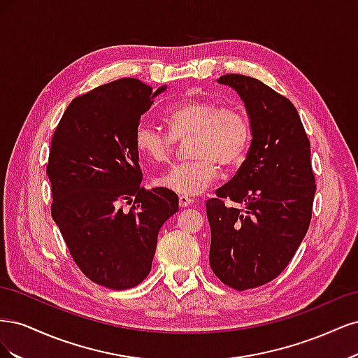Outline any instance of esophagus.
<instances>
[{"label":"esophagus","instance_id":"obj_1","mask_svg":"<svg viewBox=\"0 0 358 358\" xmlns=\"http://www.w3.org/2000/svg\"><path fill=\"white\" fill-rule=\"evenodd\" d=\"M192 199H189V197H185V196H179V206L180 208H188V206H191L192 204Z\"/></svg>","mask_w":358,"mask_h":358}]
</instances>
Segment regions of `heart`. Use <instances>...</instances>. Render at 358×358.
<instances>
[{
  "mask_svg": "<svg viewBox=\"0 0 358 358\" xmlns=\"http://www.w3.org/2000/svg\"><path fill=\"white\" fill-rule=\"evenodd\" d=\"M170 133L149 122H140L134 146L152 162L167 161L176 140H187L192 159L173 166L157 178V187L185 197H197L218 179L220 167L233 171L243 166L252 143V124L239 106H221L203 96L182 100L169 110Z\"/></svg>",
  "mask_w": 358,
  "mask_h": 358,
  "instance_id": "obj_1",
  "label": "heart"
}]
</instances>
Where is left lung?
<instances>
[{"mask_svg":"<svg viewBox=\"0 0 358 358\" xmlns=\"http://www.w3.org/2000/svg\"><path fill=\"white\" fill-rule=\"evenodd\" d=\"M218 82L243 100L252 143L236 176L206 201L209 262L222 284L245 291L278 278L294 257L309 229L317 185L294 104L249 76L224 74Z\"/></svg>","mask_w":358,"mask_h":358,"instance_id":"8db88e82","label":"left lung"}]
</instances>
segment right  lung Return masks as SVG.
I'll list each match as a JSON object with an SVG mask.
<instances>
[{
	"label": "right lung",
	"mask_w": 358,
	"mask_h": 358,
	"mask_svg": "<svg viewBox=\"0 0 358 358\" xmlns=\"http://www.w3.org/2000/svg\"><path fill=\"white\" fill-rule=\"evenodd\" d=\"M164 90L129 78L101 85L76 96L52 137V218L82 273L110 289L149 275L161 225L179 209L175 192L140 187L134 146L140 117Z\"/></svg>",
	"instance_id": "add662e5"
}]
</instances>
